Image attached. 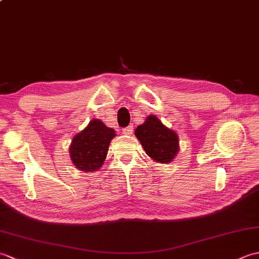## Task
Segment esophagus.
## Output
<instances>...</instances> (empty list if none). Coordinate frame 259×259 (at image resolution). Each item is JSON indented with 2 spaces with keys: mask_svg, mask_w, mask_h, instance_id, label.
Here are the masks:
<instances>
[{
  "mask_svg": "<svg viewBox=\"0 0 259 259\" xmlns=\"http://www.w3.org/2000/svg\"><path fill=\"white\" fill-rule=\"evenodd\" d=\"M133 131H134V126L129 125V126H126V128L122 129V134L125 136H130V135H133Z\"/></svg>",
  "mask_w": 259,
  "mask_h": 259,
  "instance_id": "34e87169",
  "label": "esophagus"
}]
</instances>
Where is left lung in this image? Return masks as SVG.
Segmentation results:
<instances>
[{
    "label": "left lung",
    "instance_id": "1",
    "mask_svg": "<svg viewBox=\"0 0 259 259\" xmlns=\"http://www.w3.org/2000/svg\"><path fill=\"white\" fill-rule=\"evenodd\" d=\"M135 136L153 161L169 163L179 152V138L176 131L164 125L155 114H149L137 126Z\"/></svg>",
    "mask_w": 259,
    "mask_h": 259
}]
</instances>
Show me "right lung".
<instances>
[{"instance_id":"right-lung-1","label":"right lung","mask_w":259,"mask_h":259,"mask_svg":"<svg viewBox=\"0 0 259 259\" xmlns=\"http://www.w3.org/2000/svg\"><path fill=\"white\" fill-rule=\"evenodd\" d=\"M115 136V131L101 120L92 119L73 137L69 148L71 161L81 171H97L106 160L110 142Z\"/></svg>"}]
</instances>
